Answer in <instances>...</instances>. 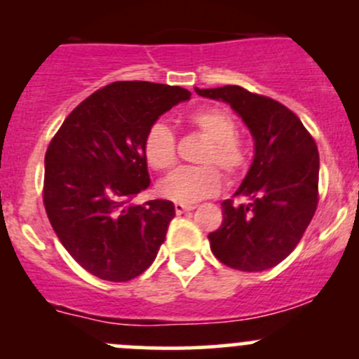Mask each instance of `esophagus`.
<instances>
[{
    "label": "esophagus",
    "instance_id": "obj_1",
    "mask_svg": "<svg viewBox=\"0 0 359 359\" xmlns=\"http://www.w3.org/2000/svg\"><path fill=\"white\" fill-rule=\"evenodd\" d=\"M194 208H196V206L184 205V203H175V213H177V215H182V213L191 212V210H194Z\"/></svg>",
    "mask_w": 359,
    "mask_h": 359
}]
</instances>
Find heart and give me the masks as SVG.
Instances as JSON below:
<instances>
[{
    "instance_id": "heart-1",
    "label": "heart",
    "mask_w": 359,
    "mask_h": 359,
    "mask_svg": "<svg viewBox=\"0 0 359 359\" xmlns=\"http://www.w3.org/2000/svg\"><path fill=\"white\" fill-rule=\"evenodd\" d=\"M189 123L208 139L203 149L200 166L179 168L163 179L158 193L175 203H196L203 198L213 196L222 186L217 165L227 179H236L247 166V146L236 135V123L229 112L219 107H203L189 116ZM142 153L147 165L156 172H166L177 159V140L172 130L163 123H154L144 137Z\"/></svg>"
}]
</instances>
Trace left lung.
Returning a JSON list of instances; mask_svg holds the SVG:
<instances>
[{
    "instance_id": "8db88e82",
    "label": "left lung",
    "mask_w": 359,
    "mask_h": 359,
    "mask_svg": "<svg viewBox=\"0 0 359 359\" xmlns=\"http://www.w3.org/2000/svg\"><path fill=\"white\" fill-rule=\"evenodd\" d=\"M194 90L229 104L253 139L252 165L234 193L245 201H222L224 220L208 234L210 248L233 269H271L293 252L316 212V142L290 109L269 97L236 85Z\"/></svg>"
}]
</instances>
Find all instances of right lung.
Instances as JSON below:
<instances>
[{"label": "right lung", "instance_id": "add662e5", "mask_svg": "<svg viewBox=\"0 0 359 359\" xmlns=\"http://www.w3.org/2000/svg\"><path fill=\"white\" fill-rule=\"evenodd\" d=\"M189 99L180 86L116 81L83 100L50 142L46 213L64 248L93 276L128 281L156 259L175 206L132 203L151 184L144 137L159 116Z\"/></svg>", "mask_w": 359, "mask_h": 359}]
</instances>
